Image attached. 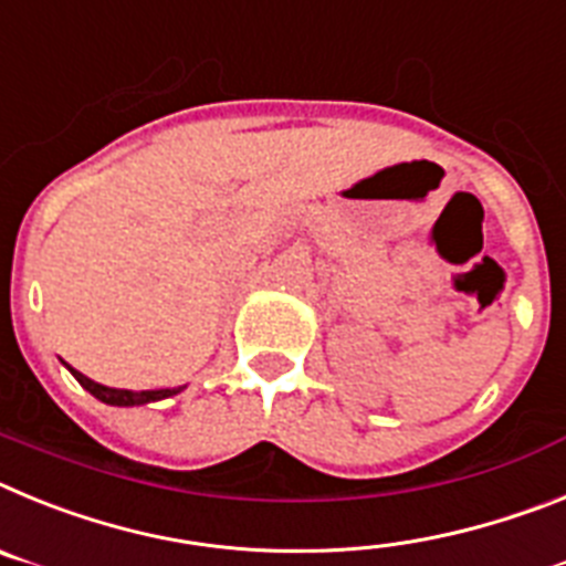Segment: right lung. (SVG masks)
I'll return each mask as SVG.
<instances>
[{
	"mask_svg": "<svg viewBox=\"0 0 566 566\" xmlns=\"http://www.w3.org/2000/svg\"><path fill=\"white\" fill-rule=\"evenodd\" d=\"M73 376L78 378V385L85 387L87 392H93L96 399L105 401V405H116V407H134V405H147V401H159V399H167V396H176L179 390H113V387H105V385H96V381H91L87 376H82L78 370H71Z\"/></svg>",
	"mask_w": 566,
	"mask_h": 566,
	"instance_id": "obj_1",
	"label": "right lung"
}]
</instances>
